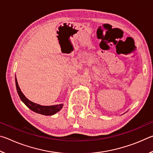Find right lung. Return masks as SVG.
I'll use <instances>...</instances> for the list:
<instances>
[{
	"instance_id": "right-lung-1",
	"label": "right lung",
	"mask_w": 153,
	"mask_h": 153,
	"mask_svg": "<svg viewBox=\"0 0 153 153\" xmlns=\"http://www.w3.org/2000/svg\"><path fill=\"white\" fill-rule=\"evenodd\" d=\"M15 84H16V88L17 93L18 94H19V97L21 98V100H22V101L24 102L30 110L33 111V112L39 113L44 115H53L59 112V111L61 109L62 107H63V104L51 106H42L30 101L29 99H27V98L25 97V96L23 94L22 92L21 91V89L19 85H18V82L16 78H15Z\"/></svg>"
}]
</instances>
